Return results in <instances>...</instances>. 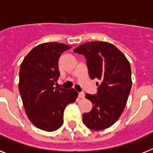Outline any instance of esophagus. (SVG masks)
<instances>
[{"mask_svg":"<svg viewBox=\"0 0 153 153\" xmlns=\"http://www.w3.org/2000/svg\"><path fill=\"white\" fill-rule=\"evenodd\" d=\"M79 98H84V92H79Z\"/></svg>","mask_w":153,"mask_h":153,"instance_id":"34e87169","label":"esophagus"}]
</instances>
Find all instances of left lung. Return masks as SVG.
<instances>
[{"instance_id": "8db88e82", "label": "left lung", "mask_w": 153, "mask_h": 153, "mask_svg": "<svg viewBox=\"0 0 153 153\" xmlns=\"http://www.w3.org/2000/svg\"><path fill=\"white\" fill-rule=\"evenodd\" d=\"M74 51L85 56L90 78L102 81L97 95H85L93 108L83 114V122L94 131L106 129L119 119L127 104L132 86L129 61L117 47L103 41L87 42Z\"/></svg>"}]
</instances>
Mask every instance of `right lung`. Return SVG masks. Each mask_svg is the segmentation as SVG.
Returning <instances> with one entry per match:
<instances>
[{
	"label": "right lung",
	"instance_id": "right-lung-1",
	"mask_svg": "<svg viewBox=\"0 0 153 153\" xmlns=\"http://www.w3.org/2000/svg\"><path fill=\"white\" fill-rule=\"evenodd\" d=\"M71 48L62 43L40 44L20 65L19 90L25 112L33 124L43 131L50 132L62 127L64 109L78 96L74 88H54L60 75L59 57Z\"/></svg>",
	"mask_w": 153,
	"mask_h": 153
}]
</instances>
